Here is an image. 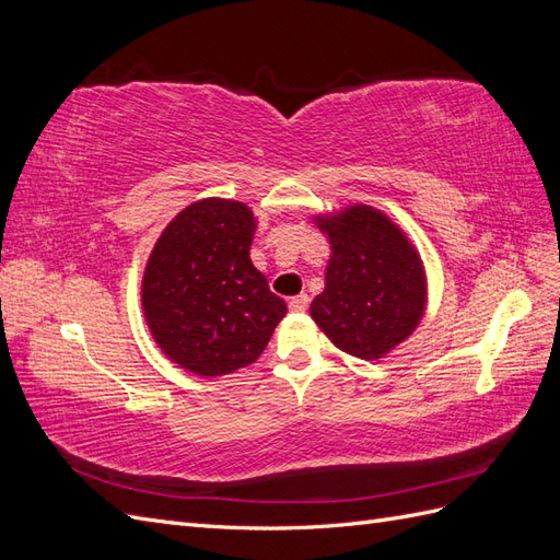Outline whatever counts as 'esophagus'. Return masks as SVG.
I'll return each instance as SVG.
<instances>
[{
    "mask_svg": "<svg viewBox=\"0 0 560 560\" xmlns=\"http://www.w3.org/2000/svg\"><path fill=\"white\" fill-rule=\"evenodd\" d=\"M306 308H308V294H296L290 299V311L303 313Z\"/></svg>",
    "mask_w": 560,
    "mask_h": 560,
    "instance_id": "esophagus-1",
    "label": "esophagus"
}]
</instances>
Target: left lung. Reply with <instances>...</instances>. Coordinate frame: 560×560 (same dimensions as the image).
Listing matches in <instances>:
<instances>
[{
  "mask_svg": "<svg viewBox=\"0 0 560 560\" xmlns=\"http://www.w3.org/2000/svg\"><path fill=\"white\" fill-rule=\"evenodd\" d=\"M329 235L331 259L325 292L311 315L336 348L360 360H378L409 336L425 311V270L413 245L369 206L317 217Z\"/></svg>",
  "mask_w": 560,
  "mask_h": 560,
  "instance_id": "1",
  "label": "left lung"
}]
</instances>
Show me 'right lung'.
<instances>
[{
    "label": "right lung",
    "mask_w": 560,
    "mask_h": 560,
    "mask_svg": "<svg viewBox=\"0 0 560 560\" xmlns=\"http://www.w3.org/2000/svg\"><path fill=\"white\" fill-rule=\"evenodd\" d=\"M254 229L245 202L198 200L165 226L147 261V325L191 374L224 376L252 364L287 313L249 259Z\"/></svg>",
    "instance_id": "add662e5"
}]
</instances>
